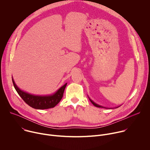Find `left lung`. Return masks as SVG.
Here are the masks:
<instances>
[{
  "mask_svg": "<svg viewBox=\"0 0 150 150\" xmlns=\"http://www.w3.org/2000/svg\"><path fill=\"white\" fill-rule=\"evenodd\" d=\"M88 98L90 99V101L92 103V104L94 105H95L96 107H97V108H105V109H110V108H105V107H103V106H102V105H99V104H97V103H96L95 102H94L89 97H88ZM121 105H120L119 106H117V107H116V108H119V107H120Z\"/></svg>",
  "mask_w": 150,
  "mask_h": 150,
  "instance_id": "obj_1",
  "label": "left lung"
}]
</instances>
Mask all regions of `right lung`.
<instances>
[{
	"instance_id": "obj_1",
	"label": "right lung",
	"mask_w": 150,
	"mask_h": 150,
	"mask_svg": "<svg viewBox=\"0 0 150 150\" xmlns=\"http://www.w3.org/2000/svg\"><path fill=\"white\" fill-rule=\"evenodd\" d=\"M12 82L18 94L28 105L34 109L41 110L53 108L56 106L62 98L64 91L67 85V83H66L51 95L38 96L31 94L21 90L16 85L13 78Z\"/></svg>"
}]
</instances>
